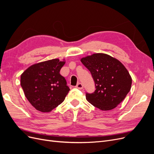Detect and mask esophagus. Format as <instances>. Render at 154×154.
I'll list each match as a JSON object with an SVG mask.
<instances>
[{
	"label": "esophagus",
	"instance_id": "34e87169",
	"mask_svg": "<svg viewBox=\"0 0 154 154\" xmlns=\"http://www.w3.org/2000/svg\"><path fill=\"white\" fill-rule=\"evenodd\" d=\"M76 88H78V89H83V86L82 85V83H78V84L76 85Z\"/></svg>",
	"mask_w": 154,
	"mask_h": 154
}]
</instances>
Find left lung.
<instances>
[{
    "mask_svg": "<svg viewBox=\"0 0 154 154\" xmlns=\"http://www.w3.org/2000/svg\"><path fill=\"white\" fill-rule=\"evenodd\" d=\"M94 81L96 90L86 92V99L101 110L116 108L123 101L132 85V78L119 60L110 56L97 53L81 59Z\"/></svg>",
    "mask_w": 154,
    "mask_h": 154,
    "instance_id": "1",
    "label": "left lung"
}]
</instances>
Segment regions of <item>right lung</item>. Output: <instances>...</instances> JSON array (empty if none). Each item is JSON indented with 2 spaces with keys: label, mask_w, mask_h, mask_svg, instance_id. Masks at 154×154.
<instances>
[{
  "label": "right lung",
  "mask_w": 154,
  "mask_h": 154,
  "mask_svg": "<svg viewBox=\"0 0 154 154\" xmlns=\"http://www.w3.org/2000/svg\"><path fill=\"white\" fill-rule=\"evenodd\" d=\"M64 64L58 59L50 60L32 65L22 74L21 87L36 110L49 112L66 98L70 88L60 74Z\"/></svg>",
  "instance_id": "1"
}]
</instances>
